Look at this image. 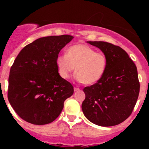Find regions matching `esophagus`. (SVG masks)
I'll list each match as a JSON object with an SVG mask.
<instances>
[{
	"instance_id": "esophagus-1",
	"label": "esophagus",
	"mask_w": 149,
	"mask_h": 149,
	"mask_svg": "<svg viewBox=\"0 0 149 149\" xmlns=\"http://www.w3.org/2000/svg\"><path fill=\"white\" fill-rule=\"evenodd\" d=\"M79 90H80V88H78V87H74V91H79Z\"/></svg>"
}]
</instances>
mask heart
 I'll return each mask as SVG.
<instances>
[{"label": "heart", "instance_id": "1", "mask_svg": "<svg viewBox=\"0 0 149 149\" xmlns=\"http://www.w3.org/2000/svg\"><path fill=\"white\" fill-rule=\"evenodd\" d=\"M55 63L63 79H68L76 68V79L84 84L92 85L103 76L107 58L104 54L97 52L91 47L77 44L68 48L66 55H58Z\"/></svg>", "mask_w": 149, "mask_h": 149}]
</instances>
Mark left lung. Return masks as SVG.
I'll return each mask as SVG.
<instances>
[{
	"mask_svg": "<svg viewBox=\"0 0 149 149\" xmlns=\"http://www.w3.org/2000/svg\"><path fill=\"white\" fill-rule=\"evenodd\" d=\"M107 58L106 70L96 84L86 86L81 105L86 118L104 127L116 125L133 112L140 91L137 68L120 47L106 42H87Z\"/></svg>",
	"mask_w": 149,
	"mask_h": 149,
	"instance_id": "1",
	"label": "left lung"
}]
</instances>
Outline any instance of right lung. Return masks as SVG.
<instances>
[{"label":"right lung","mask_w":149,"mask_h":149,"mask_svg":"<svg viewBox=\"0 0 149 149\" xmlns=\"http://www.w3.org/2000/svg\"><path fill=\"white\" fill-rule=\"evenodd\" d=\"M70 35L39 38L25 46L15 59L8 77V101L18 115L34 125H45L60 115L73 86L59 75L60 51Z\"/></svg>","instance_id":"right-lung-1"}]
</instances>
